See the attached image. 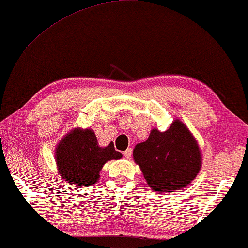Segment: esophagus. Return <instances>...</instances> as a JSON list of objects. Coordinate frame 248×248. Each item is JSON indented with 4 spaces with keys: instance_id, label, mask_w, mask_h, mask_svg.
<instances>
[{
    "instance_id": "1",
    "label": "esophagus",
    "mask_w": 248,
    "mask_h": 248,
    "mask_svg": "<svg viewBox=\"0 0 248 248\" xmlns=\"http://www.w3.org/2000/svg\"><path fill=\"white\" fill-rule=\"evenodd\" d=\"M131 155H132V150L131 149H127L124 152V157H127V158H129V157H131Z\"/></svg>"
}]
</instances>
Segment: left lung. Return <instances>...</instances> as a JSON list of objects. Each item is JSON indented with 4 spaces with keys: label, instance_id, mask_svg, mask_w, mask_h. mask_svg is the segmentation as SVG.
I'll use <instances>...</instances> for the list:
<instances>
[{
    "label": "left lung",
    "instance_id": "left-lung-1",
    "mask_svg": "<svg viewBox=\"0 0 248 248\" xmlns=\"http://www.w3.org/2000/svg\"><path fill=\"white\" fill-rule=\"evenodd\" d=\"M133 159L152 190L163 194L189 185L202 163L195 137L178 119L164 132L151 130L148 140L133 149Z\"/></svg>",
    "mask_w": 248,
    "mask_h": 248
}]
</instances>
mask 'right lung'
Listing matches in <instances>:
<instances>
[{"mask_svg":"<svg viewBox=\"0 0 248 248\" xmlns=\"http://www.w3.org/2000/svg\"><path fill=\"white\" fill-rule=\"evenodd\" d=\"M121 157L112 142L105 148L99 146L92 129L71 130L56 148L59 174L71 185L81 187L95 184L105 163Z\"/></svg>","mask_w":248,"mask_h":248,"instance_id":"add662e5","label":"right lung"}]
</instances>
